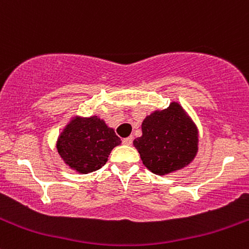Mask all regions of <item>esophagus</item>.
I'll use <instances>...</instances> for the list:
<instances>
[{"label":"esophagus","mask_w":249,"mask_h":249,"mask_svg":"<svg viewBox=\"0 0 249 249\" xmlns=\"http://www.w3.org/2000/svg\"><path fill=\"white\" fill-rule=\"evenodd\" d=\"M123 143H124L125 145H131L132 144V139H131V137H126V139L123 140Z\"/></svg>","instance_id":"1"}]
</instances>
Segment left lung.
<instances>
[{
  "label": "left lung",
  "instance_id": "left-lung-1",
  "mask_svg": "<svg viewBox=\"0 0 249 249\" xmlns=\"http://www.w3.org/2000/svg\"><path fill=\"white\" fill-rule=\"evenodd\" d=\"M197 144L196 125L178 102L147 115L142 123V136L134 141L143 165L159 176L189 165L196 157Z\"/></svg>",
  "mask_w": 249,
  "mask_h": 249
}]
</instances>
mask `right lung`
Here are the masks:
<instances>
[{
    "label": "right lung",
    "mask_w": 249,
    "mask_h": 249,
    "mask_svg": "<svg viewBox=\"0 0 249 249\" xmlns=\"http://www.w3.org/2000/svg\"><path fill=\"white\" fill-rule=\"evenodd\" d=\"M120 143L114 130L97 115L74 117L60 134L56 149L72 170L89 173L101 169L113 148Z\"/></svg>",
    "instance_id": "right-lung-1"
}]
</instances>
